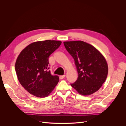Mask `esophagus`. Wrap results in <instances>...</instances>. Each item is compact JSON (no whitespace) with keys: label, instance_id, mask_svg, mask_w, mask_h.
Returning a JSON list of instances; mask_svg holds the SVG:
<instances>
[{"label":"esophagus","instance_id":"esophagus-1","mask_svg":"<svg viewBox=\"0 0 126 126\" xmlns=\"http://www.w3.org/2000/svg\"><path fill=\"white\" fill-rule=\"evenodd\" d=\"M64 77H65V75H62V76H59V78H60V79H63Z\"/></svg>","mask_w":126,"mask_h":126}]
</instances>
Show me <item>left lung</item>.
Instances as JSON below:
<instances>
[{
    "label": "left lung",
    "mask_w": 126,
    "mask_h": 126,
    "mask_svg": "<svg viewBox=\"0 0 126 126\" xmlns=\"http://www.w3.org/2000/svg\"><path fill=\"white\" fill-rule=\"evenodd\" d=\"M63 44L73 57L78 73L77 80L71 86L83 96L96 92L108 75V64L104 56L93 46L83 41H64Z\"/></svg>",
    "instance_id": "8db88e82"
}]
</instances>
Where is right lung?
Wrapping results in <instances>:
<instances>
[{
	"instance_id": "obj_1",
	"label": "right lung",
	"mask_w": 126,
	"mask_h": 126,
	"mask_svg": "<svg viewBox=\"0 0 126 126\" xmlns=\"http://www.w3.org/2000/svg\"><path fill=\"white\" fill-rule=\"evenodd\" d=\"M62 44V41L46 40L28 45L18 56L15 70L21 86L37 97L48 96L59 81L58 76L51 75L49 57Z\"/></svg>"
}]
</instances>
